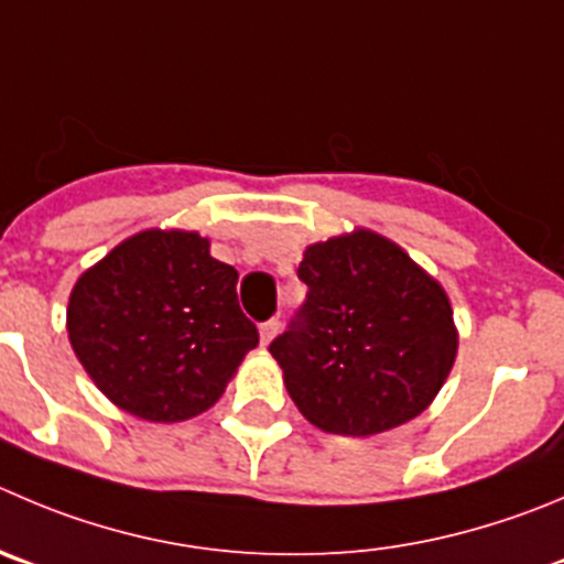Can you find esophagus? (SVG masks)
<instances>
[{"instance_id": "1", "label": "esophagus", "mask_w": 564, "mask_h": 564, "mask_svg": "<svg viewBox=\"0 0 564 564\" xmlns=\"http://www.w3.org/2000/svg\"><path fill=\"white\" fill-rule=\"evenodd\" d=\"M276 332H279V318H271V321H265V324H260L262 346H268V343H271L273 337H276Z\"/></svg>"}]
</instances>
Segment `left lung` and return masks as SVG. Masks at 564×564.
Masks as SVG:
<instances>
[{"label":"left lung","mask_w":564,"mask_h":564,"mask_svg":"<svg viewBox=\"0 0 564 564\" xmlns=\"http://www.w3.org/2000/svg\"><path fill=\"white\" fill-rule=\"evenodd\" d=\"M299 279L307 299L268 346L299 412L351 437L421 415L457 357L446 291L368 229L310 246Z\"/></svg>","instance_id":"left-lung-1"}]
</instances>
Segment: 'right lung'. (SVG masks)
<instances>
[{
	"label": "right lung",
	"instance_id": "obj_1",
	"mask_svg": "<svg viewBox=\"0 0 564 564\" xmlns=\"http://www.w3.org/2000/svg\"><path fill=\"white\" fill-rule=\"evenodd\" d=\"M238 271L196 232L147 229L83 273L68 340L96 388L154 423L210 410L260 343L238 304Z\"/></svg>",
	"mask_w": 564,
	"mask_h": 564
}]
</instances>
